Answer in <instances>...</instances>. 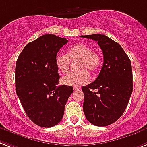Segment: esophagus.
<instances>
[{
	"label": "esophagus",
	"mask_w": 147,
	"mask_h": 147,
	"mask_svg": "<svg viewBox=\"0 0 147 147\" xmlns=\"http://www.w3.org/2000/svg\"><path fill=\"white\" fill-rule=\"evenodd\" d=\"M74 90L75 91H77V90H80V88L77 87V86H74Z\"/></svg>",
	"instance_id": "obj_1"
}]
</instances>
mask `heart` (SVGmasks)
Returning <instances> with one entry per match:
<instances>
[{
  "instance_id": "heart-1",
  "label": "heart",
  "mask_w": 147,
  "mask_h": 147,
  "mask_svg": "<svg viewBox=\"0 0 147 147\" xmlns=\"http://www.w3.org/2000/svg\"><path fill=\"white\" fill-rule=\"evenodd\" d=\"M78 61L77 72L70 73L63 77L62 82L67 86H80L90 80V73H96L101 65V57L98 51L92 50L91 47L83 43H77L68 49L67 55L57 53L55 61L58 71L67 74L70 70V61Z\"/></svg>"
}]
</instances>
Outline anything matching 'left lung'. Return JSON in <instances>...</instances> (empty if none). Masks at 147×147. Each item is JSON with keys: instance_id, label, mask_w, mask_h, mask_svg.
Here are the masks:
<instances>
[{"instance_id": "1", "label": "left lung", "mask_w": 147, "mask_h": 147, "mask_svg": "<svg viewBox=\"0 0 147 147\" xmlns=\"http://www.w3.org/2000/svg\"><path fill=\"white\" fill-rule=\"evenodd\" d=\"M80 37L98 42L104 57L103 66L96 80L82 87L84 93L83 112L93 125L108 126L121 118L132 94L131 60L118 42L105 35ZM92 89L97 92H92Z\"/></svg>"}]
</instances>
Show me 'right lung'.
Here are the masks:
<instances>
[{
  "instance_id": "obj_1",
  "label": "right lung",
  "mask_w": 147,
  "mask_h": 147,
  "mask_svg": "<svg viewBox=\"0 0 147 147\" xmlns=\"http://www.w3.org/2000/svg\"><path fill=\"white\" fill-rule=\"evenodd\" d=\"M66 38L51 34L40 36L23 49L16 63V92L24 111L38 126L51 127L61 121L71 86H58L55 58Z\"/></svg>"
}]
</instances>
